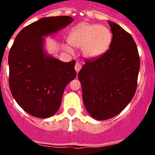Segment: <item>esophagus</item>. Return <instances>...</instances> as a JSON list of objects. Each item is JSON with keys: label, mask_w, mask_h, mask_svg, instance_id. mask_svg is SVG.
<instances>
[{"label": "esophagus", "mask_w": 155, "mask_h": 155, "mask_svg": "<svg viewBox=\"0 0 155 155\" xmlns=\"http://www.w3.org/2000/svg\"><path fill=\"white\" fill-rule=\"evenodd\" d=\"M74 68H75V70H76L77 73H78L79 71H80L81 68V64L80 63H76Z\"/></svg>", "instance_id": "1"}]
</instances>
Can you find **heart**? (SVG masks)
Here are the masks:
<instances>
[{
	"instance_id": "obj_1",
	"label": "heart",
	"mask_w": 155,
	"mask_h": 155,
	"mask_svg": "<svg viewBox=\"0 0 155 155\" xmlns=\"http://www.w3.org/2000/svg\"><path fill=\"white\" fill-rule=\"evenodd\" d=\"M113 35L108 28L99 25L81 23L70 34V43L77 48H82V53L87 58H96L109 50ZM67 50L71 52L69 46Z\"/></svg>"
}]
</instances>
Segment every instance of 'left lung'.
<instances>
[{"mask_svg": "<svg viewBox=\"0 0 155 155\" xmlns=\"http://www.w3.org/2000/svg\"><path fill=\"white\" fill-rule=\"evenodd\" d=\"M113 33L109 49L96 58H86L78 73L84 106L93 118L105 120L120 114L134 98L140 57L130 33L108 21Z\"/></svg>", "mask_w": 155, "mask_h": 155, "instance_id": "1", "label": "left lung"}]
</instances>
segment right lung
Returning a JSON list of instances; mask_svg holds the SVG:
<instances>
[{"instance_id":"add662e5","label":"right lung","mask_w":155,"mask_h":155,"mask_svg":"<svg viewBox=\"0 0 155 155\" xmlns=\"http://www.w3.org/2000/svg\"><path fill=\"white\" fill-rule=\"evenodd\" d=\"M73 21L69 16L43 18L17 35L8 55L11 92L26 113L49 118L57 112L65 87L76 78L75 61L64 63L46 56L42 36Z\"/></svg>"}]
</instances>
